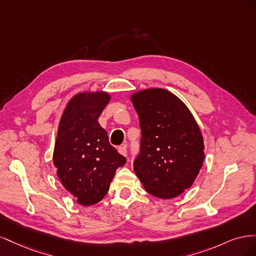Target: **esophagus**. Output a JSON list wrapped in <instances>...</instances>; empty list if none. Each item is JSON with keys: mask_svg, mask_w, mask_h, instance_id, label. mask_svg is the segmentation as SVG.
<instances>
[{"mask_svg": "<svg viewBox=\"0 0 256 256\" xmlns=\"http://www.w3.org/2000/svg\"><path fill=\"white\" fill-rule=\"evenodd\" d=\"M118 152L122 156H127V147L126 146H120L118 147Z\"/></svg>", "mask_w": 256, "mask_h": 256, "instance_id": "1", "label": "esophagus"}]
</instances>
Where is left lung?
I'll return each instance as SVG.
<instances>
[{
	"label": "left lung",
	"instance_id": "8db88e82",
	"mask_svg": "<svg viewBox=\"0 0 256 256\" xmlns=\"http://www.w3.org/2000/svg\"><path fill=\"white\" fill-rule=\"evenodd\" d=\"M141 127V150L134 170L150 194L173 198L190 188L204 161V140L192 113L164 88L130 97Z\"/></svg>",
	"mask_w": 256,
	"mask_h": 256
}]
</instances>
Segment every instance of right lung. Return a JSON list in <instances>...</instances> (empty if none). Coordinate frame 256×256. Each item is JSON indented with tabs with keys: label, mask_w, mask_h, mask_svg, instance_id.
I'll return each mask as SVG.
<instances>
[{
	"label": "right lung",
	"mask_w": 256,
	"mask_h": 256,
	"mask_svg": "<svg viewBox=\"0 0 256 256\" xmlns=\"http://www.w3.org/2000/svg\"><path fill=\"white\" fill-rule=\"evenodd\" d=\"M110 99L102 90L78 92L66 104L58 124L53 164L64 188L83 206L100 202L116 168L126 164L98 122Z\"/></svg>",
	"instance_id": "add662e5"
}]
</instances>
